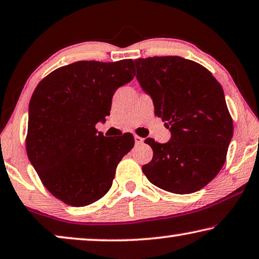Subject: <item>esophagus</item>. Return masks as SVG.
<instances>
[{
  "label": "esophagus",
  "mask_w": 259,
  "mask_h": 259,
  "mask_svg": "<svg viewBox=\"0 0 259 259\" xmlns=\"http://www.w3.org/2000/svg\"><path fill=\"white\" fill-rule=\"evenodd\" d=\"M134 141H136V145H140V144H142V142H144V139H142L141 137H139V136H134Z\"/></svg>",
  "instance_id": "1"
}]
</instances>
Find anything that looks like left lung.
<instances>
[{
  "instance_id": "obj_1",
  "label": "left lung",
  "mask_w": 259,
  "mask_h": 259,
  "mask_svg": "<svg viewBox=\"0 0 259 259\" xmlns=\"http://www.w3.org/2000/svg\"><path fill=\"white\" fill-rule=\"evenodd\" d=\"M134 63L137 79L152 97L155 115L166 121L171 134L166 144L146 139L153 159L142 171L167 192H197L223 167L234 134L222 86L204 66L179 56Z\"/></svg>"
}]
</instances>
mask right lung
Masks as SVG:
<instances>
[{
    "mask_svg": "<svg viewBox=\"0 0 259 259\" xmlns=\"http://www.w3.org/2000/svg\"><path fill=\"white\" fill-rule=\"evenodd\" d=\"M136 76L132 59L79 61L39 81L29 103L25 148L43 186L72 207L98 201L112 187L118 163L134 146L96 130L110 114L118 88Z\"/></svg>",
    "mask_w": 259,
    "mask_h": 259,
    "instance_id": "1",
    "label": "right lung"
}]
</instances>
